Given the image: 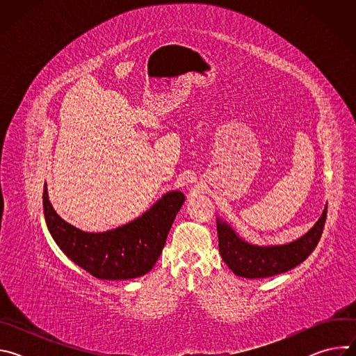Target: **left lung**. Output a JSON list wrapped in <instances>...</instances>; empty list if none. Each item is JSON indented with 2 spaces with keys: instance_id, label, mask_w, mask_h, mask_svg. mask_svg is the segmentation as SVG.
Here are the masks:
<instances>
[{
  "instance_id": "obj_1",
  "label": "left lung",
  "mask_w": 356,
  "mask_h": 356,
  "mask_svg": "<svg viewBox=\"0 0 356 356\" xmlns=\"http://www.w3.org/2000/svg\"><path fill=\"white\" fill-rule=\"evenodd\" d=\"M327 218V206L316 225L294 242L257 246L242 241L225 222H217L220 253L228 268L241 277L264 279L284 273L309 258L317 246Z\"/></svg>"
}]
</instances>
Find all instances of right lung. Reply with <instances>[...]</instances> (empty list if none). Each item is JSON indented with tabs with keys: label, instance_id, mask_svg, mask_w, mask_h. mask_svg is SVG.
<instances>
[{
	"label": "right lung",
	"instance_id": "add662e5",
	"mask_svg": "<svg viewBox=\"0 0 356 356\" xmlns=\"http://www.w3.org/2000/svg\"><path fill=\"white\" fill-rule=\"evenodd\" d=\"M183 202L180 191L168 193L138 220L113 231L91 234L62 220L43 188V214L49 232L77 266L103 280L134 279L154 268Z\"/></svg>",
	"mask_w": 356,
	"mask_h": 356
}]
</instances>
